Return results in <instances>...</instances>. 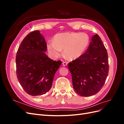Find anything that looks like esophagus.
Listing matches in <instances>:
<instances>
[{"mask_svg":"<svg viewBox=\"0 0 124 124\" xmlns=\"http://www.w3.org/2000/svg\"><path fill=\"white\" fill-rule=\"evenodd\" d=\"M62 65H63V66H64V67L67 66V62H62Z\"/></svg>","mask_w":124,"mask_h":124,"instance_id":"1","label":"esophagus"}]
</instances>
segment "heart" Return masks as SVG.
<instances>
[{"label":"heart","instance_id":"1","mask_svg":"<svg viewBox=\"0 0 124 124\" xmlns=\"http://www.w3.org/2000/svg\"><path fill=\"white\" fill-rule=\"evenodd\" d=\"M89 42V37L85 33L66 32L55 35L53 42H48L46 47L48 53L53 57L57 58L61 56L63 50L65 57L73 61L84 54Z\"/></svg>","mask_w":124,"mask_h":124}]
</instances>
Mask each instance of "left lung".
I'll use <instances>...</instances> for the list:
<instances>
[{"instance_id": "1", "label": "left lung", "mask_w": 124, "mask_h": 124, "mask_svg": "<svg viewBox=\"0 0 124 124\" xmlns=\"http://www.w3.org/2000/svg\"><path fill=\"white\" fill-rule=\"evenodd\" d=\"M73 87L80 96L88 97L102 88L108 73V56L98 35H93L87 50L68 64Z\"/></svg>"}]
</instances>
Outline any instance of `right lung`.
Here are the masks:
<instances>
[{
    "label": "right lung",
    "instance_id": "add662e5",
    "mask_svg": "<svg viewBox=\"0 0 124 124\" xmlns=\"http://www.w3.org/2000/svg\"><path fill=\"white\" fill-rule=\"evenodd\" d=\"M46 43L39 31L31 32L18 47L16 56V76L28 94L40 96L52 87L56 71L62 62L54 61L45 53Z\"/></svg>",
    "mask_w": 124,
    "mask_h": 124
}]
</instances>
